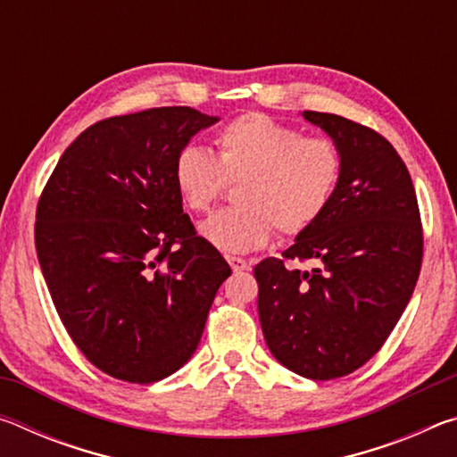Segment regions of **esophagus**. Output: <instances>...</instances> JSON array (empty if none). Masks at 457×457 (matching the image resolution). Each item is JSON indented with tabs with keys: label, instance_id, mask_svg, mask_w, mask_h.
Masks as SVG:
<instances>
[{
	"label": "esophagus",
	"instance_id": "1",
	"mask_svg": "<svg viewBox=\"0 0 457 457\" xmlns=\"http://www.w3.org/2000/svg\"><path fill=\"white\" fill-rule=\"evenodd\" d=\"M228 262H229V266H231V270H234V272H242V270L247 268V262L244 258L228 256Z\"/></svg>",
	"mask_w": 457,
	"mask_h": 457
}]
</instances>
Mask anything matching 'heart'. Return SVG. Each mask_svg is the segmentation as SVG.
<instances>
[{
	"label": "heart",
	"mask_w": 457,
	"mask_h": 457,
	"mask_svg": "<svg viewBox=\"0 0 457 457\" xmlns=\"http://www.w3.org/2000/svg\"><path fill=\"white\" fill-rule=\"evenodd\" d=\"M218 157L189 145L177 154L175 187L191 212H207L237 185L239 207L223 210L201 223V236L228 253L264 247L278 228L298 236L327 210L343 171L338 145L322 135H303L296 127L264 112L242 114L223 127Z\"/></svg>",
	"instance_id": "heart-1"
}]
</instances>
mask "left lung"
I'll list each match as a JSON object with an SVG mask.
<instances>
[{
    "label": "left lung",
    "mask_w": 457,
    "mask_h": 457,
    "mask_svg": "<svg viewBox=\"0 0 457 457\" xmlns=\"http://www.w3.org/2000/svg\"><path fill=\"white\" fill-rule=\"evenodd\" d=\"M338 145L335 195L280 258L253 268L270 353L314 381L353 373L377 354L415 290L423 229L403 159L377 130L304 111ZM286 259L317 262L308 273Z\"/></svg>",
    "instance_id": "1"
}]
</instances>
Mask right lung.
Wrapping results in <instances>:
<instances>
[{"instance_id": "right-lung-1", "label": "right lung", "mask_w": 457, "mask_h": 457, "mask_svg": "<svg viewBox=\"0 0 457 457\" xmlns=\"http://www.w3.org/2000/svg\"><path fill=\"white\" fill-rule=\"evenodd\" d=\"M218 120L189 106L98 120L37 201L36 252L60 320L84 357L120 381L181 369L231 274L183 213L173 179L177 154Z\"/></svg>"}]
</instances>
